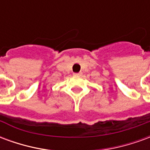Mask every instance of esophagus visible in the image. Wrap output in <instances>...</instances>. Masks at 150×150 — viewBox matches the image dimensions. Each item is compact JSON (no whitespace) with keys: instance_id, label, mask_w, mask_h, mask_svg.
<instances>
[{"instance_id":"1","label":"esophagus","mask_w":150,"mask_h":150,"mask_svg":"<svg viewBox=\"0 0 150 150\" xmlns=\"http://www.w3.org/2000/svg\"><path fill=\"white\" fill-rule=\"evenodd\" d=\"M81 75H82L81 72H79V73H74V75H75V76H80Z\"/></svg>"}]
</instances>
